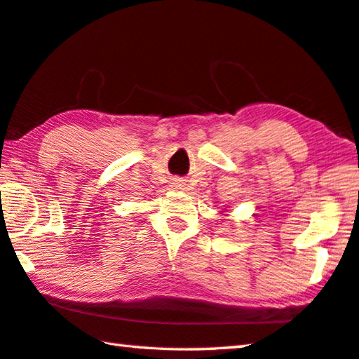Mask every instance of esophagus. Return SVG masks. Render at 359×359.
I'll list each match as a JSON object with an SVG mask.
<instances>
[{
	"instance_id": "esophagus-1",
	"label": "esophagus",
	"mask_w": 359,
	"mask_h": 359,
	"mask_svg": "<svg viewBox=\"0 0 359 359\" xmlns=\"http://www.w3.org/2000/svg\"><path fill=\"white\" fill-rule=\"evenodd\" d=\"M174 184H175V187H177V188H182V182L180 180H174Z\"/></svg>"
}]
</instances>
